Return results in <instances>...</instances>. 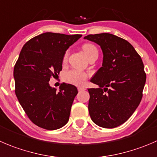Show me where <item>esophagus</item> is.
Segmentation results:
<instances>
[{
  "label": "esophagus",
  "mask_w": 157,
  "mask_h": 157,
  "mask_svg": "<svg viewBox=\"0 0 157 157\" xmlns=\"http://www.w3.org/2000/svg\"><path fill=\"white\" fill-rule=\"evenodd\" d=\"M77 89H78L79 92H80V91L85 90V89H84V88H83V87H78V88H77Z\"/></svg>",
  "instance_id": "esophagus-1"
}]
</instances>
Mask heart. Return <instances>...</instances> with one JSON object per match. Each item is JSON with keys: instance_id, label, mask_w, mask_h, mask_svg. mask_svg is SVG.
<instances>
[{"instance_id": "1", "label": "heart", "mask_w": 157, "mask_h": 157, "mask_svg": "<svg viewBox=\"0 0 157 157\" xmlns=\"http://www.w3.org/2000/svg\"><path fill=\"white\" fill-rule=\"evenodd\" d=\"M82 49L84 52L85 55L89 58L94 54H98L97 48L92 44H85L82 46ZM68 53H65L63 56V61L67 58ZM88 78V75L86 73L83 72L78 70H72V71H67L63 75V79L66 82L71 83V84L76 85V86H83L86 83V80Z\"/></svg>"}]
</instances>
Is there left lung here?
I'll return each instance as SVG.
<instances>
[{
    "label": "left lung",
    "instance_id": "obj_1",
    "mask_svg": "<svg viewBox=\"0 0 157 157\" xmlns=\"http://www.w3.org/2000/svg\"><path fill=\"white\" fill-rule=\"evenodd\" d=\"M84 39L97 44L103 52L102 67L90 81L88 109L94 124L114 128L125 123L139 106L146 83L140 56L123 38L108 33L90 34Z\"/></svg>",
    "mask_w": 157,
    "mask_h": 157
}]
</instances>
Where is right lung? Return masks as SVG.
Returning a JSON list of instances; mask_svg holds the SVG:
<instances>
[{"label":"right lung","mask_w":157,"mask_h":157,"mask_svg":"<svg viewBox=\"0 0 157 157\" xmlns=\"http://www.w3.org/2000/svg\"><path fill=\"white\" fill-rule=\"evenodd\" d=\"M82 36L51 32L41 33L23 47L13 68L15 94L29 119L41 128H61L69 121L77 87L63 83L59 90L50 79L62 70L67 50Z\"/></svg>","instance_id":"add662e5"}]
</instances>
